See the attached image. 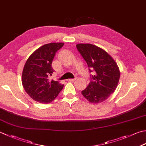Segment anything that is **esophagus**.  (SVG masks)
Masks as SVG:
<instances>
[{"instance_id": "1", "label": "esophagus", "mask_w": 146, "mask_h": 146, "mask_svg": "<svg viewBox=\"0 0 146 146\" xmlns=\"http://www.w3.org/2000/svg\"><path fill=\"white\" fill-rule=\"evenodd\" d=\"M76 79H77L76 78H73V79H68L67 81L68 82H73L74 81H75Z\"/></svg>"}]
</instances>
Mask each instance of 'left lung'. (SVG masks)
Here are the masks:
<instances>
[{
    "instance_id": "8db88e82",
    "label": "left lung",
    "mask_w": 146,
    "mask_h": 146,
    "mask_svg": "<svg viewBox=\"0 0 146 146\" xmlns=\"http://www.w3.org/2000/svg\"><path fill=\"white\" fill-rule=\"evenodd\" d=\"M76 48L85 59L90 75L87 87L82 91L84 98L91 103H100L113 94L118 85L120 73L118 65L102 48L90 44H78Z\"/></svg>"
}]
</instances>
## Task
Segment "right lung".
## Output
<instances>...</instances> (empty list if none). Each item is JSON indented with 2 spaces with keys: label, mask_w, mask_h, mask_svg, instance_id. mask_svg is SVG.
Masks as SVG:
<instances>
[{
  "label": "right lung",
  "mask_w": 146,
  "mask_h": 146,
  "mask_svg": "<svg viewBox=\"0 0 146 146\" xmlns=\"http://www.w3.org/2000/svg\"><path fill=\"white\" fill-rule=\"evenodd\" d=\"M63 45L64 43L45 44L36 49L26 62L22 73V84L26 92L34 101L50 103L63 88L64 85L49 79L54 72L53 59Z\"/></svg>",
  "instance_id": "obj_1"
}]
</instances>
